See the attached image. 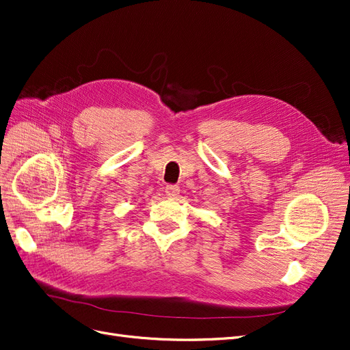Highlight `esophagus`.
I'll return each mask as SVG.
<instances>
[{"mask_svg": "<svg viewBox=\"0 0 350 350\" xmlns=\"http://www.w3.org/2000/svg\"><path fill=\"white\" fill-rule=\"evenodd\" d=\"M164 191L168 198H176L180 193V187L177 185H167Z\"/></svg>", "mask_w": 350, "mask_h": 350, "instance_id": "obj_1", "label": "esophagus"}]
</instances>
